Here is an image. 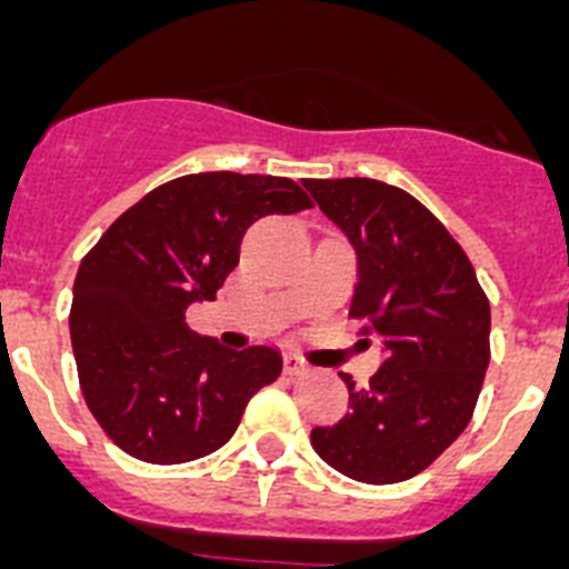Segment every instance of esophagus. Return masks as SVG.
<instances>
[{
    "instance_id": "1",
    "label": "esophagus",
    "mask_w": 569,
    "mask_h": 569,
    "mask_svg": "<svg viewBox=\"0 0 569 569\" xmlns=\"http://www.w3.org/2000/svg\"><path fill=\"white\" fill-rule=\"evenodd\" d=\"M283 371L289 373V377H306V373H311V366L306 360H300L297 355H286L283 357Z\"/></svg>"
}]
</instances>
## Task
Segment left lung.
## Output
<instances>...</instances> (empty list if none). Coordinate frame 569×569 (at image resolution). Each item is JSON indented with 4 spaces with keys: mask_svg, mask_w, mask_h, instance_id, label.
<instances>
[{
    "mask_svg": "<svg viewBox=\"0 0 569 569\" xmlns=\"http://www.w3.org/2000/svg\"><path fill=\"white\" fill-rule=\"evenodd\" d=\"M355 243L348 315L382 342L368 388L348 373V413L311 431L317 457L366 485L406 482L468 428L490 362V303L468 254L431 209L373 178L306 181Z\"/></svg>",
    "mask_w": 569,
    "mask_h": 569,
    "instance_id": "left-lung-1",
    "label": "left lung"
}]
</instances>
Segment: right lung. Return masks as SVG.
<instances>
[{"label":"right lung","mask_w":569,"mask_h":569,"mask_svg":"<svg viewBox=\"0 0 569 569\" xmlns=\"http://www.w3.org/2000/svg\"><path fill=\"white\" fill-rule=\"evenodd\" d=\"M311 209L289 178L198 172L147 192L81 258L70 340L84 402L124 453L181 465L221 448L280 377L274 348L232 351L187 326L214 300L263 214Z\"/></svg>","instance_id":"1"}]
</instances>
